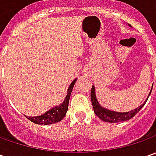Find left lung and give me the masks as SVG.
<instances>
[{"label":"left lung","mask_w":156,"mask_h":156,"mask_svg":"<svg viewBox=\"0 0 156 156\" xmlns=\"http://www.w3.org/2000/svg\"><path fill=\"white\" fill-rule=\"evenodd\" d=\"M130 26V25H129ZM152 91V89H151ZM151 91L148 94V96L150 95ZM148 96L146 99V101H144V103L141 106H139L138 108H135L134 110L129 111V112H123V113H120V112H115V111L108 110L105 108H102L101 105L99 104L98 101L96 99V96H95V90H94V87H92L91 88V94H90V97H91V102L93 105V108L94 114L99 117L100 119L103 122H110V123H115V122H125V121H128L129 119L133 118L135 116V115L141 110V108L145 105V103L147 102V99H148Z\"/></svg>","instance_id":"8db88e82"}]
</instances>
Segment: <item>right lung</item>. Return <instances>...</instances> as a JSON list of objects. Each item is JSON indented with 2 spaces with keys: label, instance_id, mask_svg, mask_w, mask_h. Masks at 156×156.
<instances>
[{
  "label": "right lung",
  "instance_id": "right-lung-1",
  "mask_svg": "<svg viewBox=\"0 0 156 156\" xmlns=\"http://www.w3.org/2000/svg\"><path fill=\"white\" fill-rule=\"evenodd\" d=\"M76 80L77 79H75L74 81L71 82V84L69 85V89H68V94H67L66 98H65L64 101L62 104L53 108L50 110L47 111L45 114L39 115V116L26 117L29 121H31L32 122L35 123V124H41V125H49V124L61 122L64 118V116L66 115V114H67V111H68V108H69V98H70L71 92H72L73 87L75 86Z\"/></svg>",
  "mask_w": 156,
  "mask_h": 156
}]
</instances>
